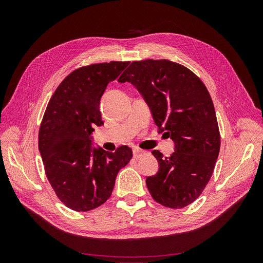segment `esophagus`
<instances>
[{
	"label": "esophagus",
	"mask_w": 263,
	"mask_h": 263,
	"mask_svg": "<svg viewBox=\"0 0 263 263\" xmlns=\"http://www.w3.org/2000/svg\"><path fill=\"white\" fill-rule=\"evenodd\" d=\"M133 154H134V158L137 159V158L140 157V155L144 154V150H141L139 148H134L133 149Z\"/></svg>",
	"instance_id": "1"
}]
</instances>
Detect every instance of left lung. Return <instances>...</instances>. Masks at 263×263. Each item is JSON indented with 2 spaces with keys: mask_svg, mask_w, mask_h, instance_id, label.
I'll return each mask as SVG.
<instances>
[{
  "mask_svg": "<svg viewBox=\"0 0 263 263\" xmlns=\"http://www.w3.org/2000/svg\"><path fill=\"white\" fill-rule=\"evenodd\" d=\"M141 94L155 124L174 142L170 157L153 154L158 172L146 179L154 200L165 208L193 203L208 184L220 148L211 95L192 71L170 60L134 61L118 79Z\"/></svg>",
  "mask_w": 263,
  "mask_h": 263,
  "instance_id": "left-lung-1",
  "label": "left lung"
}]
</instances>
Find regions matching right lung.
Masks as SVG:
<instances>
[{
    "label": "right lung",
    "mask_w": 263,
    "mask_h": 263,
    "mask_svg": "<svg viewBox=\"0 0 263 263\" xmlns=\"http://www.w3.org/2000/svg\"><path fill=\"white\" fill-rule=\"evenodd\" d=\"M128 65L110 61L79 68L59 84L47 105L39 153L55 194L73 211L87 212L105 203L117 173L133 157L127 146L115 153L94 147L92 136L95 127L103 125L101 97Z\"/></svg>",
    "instance_id": "right-lung-1"
}]
</instances>
